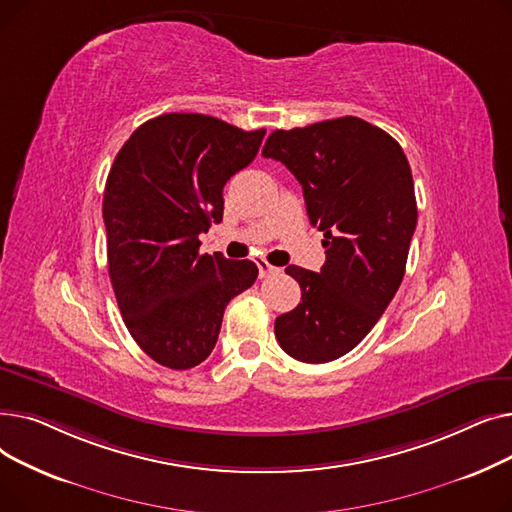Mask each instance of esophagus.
<instances>
[{"mask_svg": "<svg viewBox=\"0 0 512 512\" xmlns=\"http://www.w3.org/2000/svg\"><path fill=\"white\" fill-rule=\"evenodd\" d=\"M257 267H259V276H261V278L280 272V267H274L272 263H267L265 259H259V261H257Z\"/></svg>", "mask_w": 512, "mask_h": 512, "instance_id": "esophagus-1", "label": "esophagus"}]
</instances>
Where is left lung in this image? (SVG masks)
Returning <instances> with one entry per match:
<instances>
[{"label":"left lung","mask_w":512,"mask_h":512,"mask_svg":"<svg viewBox=\"0 0 512 512\" xmlns=\"http://www.w3.org/2000/svg\"><path fill=\"white\" fill-rule=\"evenodd\" d=\"M263 157L301 182L326 247L319 274L286 267L301 303L276 317L274 332L292 359L328 363L371 332L405 276L417 226L409 161L388 132L355 116L274 130Z\"/></svg>","instance_id":"obj_1"}]
</instances>
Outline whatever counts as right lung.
Returning a JSON list of instances; mask_svg holds the SVG:
<instances>
[{"label":"right lung","instance_id":"add662e5","mask_svg":"<svg viewBox=\"0 0 512 512\" xmlns=\"http://www.w3.org/2000/svg\"><path fill=\"white\" fill-rule=\"evenodd\" d=\"M263 134L164 114L130 134L107 174V270L130 336L159 365L203 363L226 305L259 274L249 259L201 255L199 234L222 222L224 184L255 159Z\"/></svg>","mask_w":512,"mask_h":512}]
</instances>
